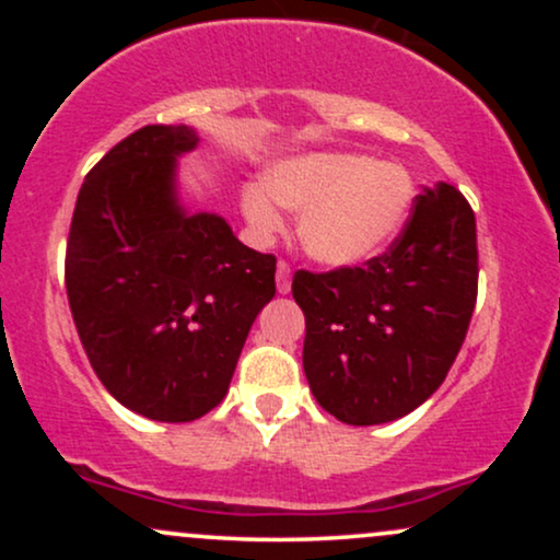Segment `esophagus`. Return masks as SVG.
<instances>
[{
    "label": "esophagus",
    "instance_id": "1",
    "mask_svg": "<svg viewBox=\"0 0 560 560\" xmlns=\"http://www.w3.org/2000/svg\"><path fill=\"white\" fill-rule=\"evenodd\" d=\"M276 289H279V294H289V289H292V271H289L287 262L276 266Z\"/></svg>",
    "mask_w": 560,
    "mask_h": 560
}]
</instances>
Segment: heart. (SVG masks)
Wrapping results in <instances>:
<instances>
[{"instance_id":"b5f03b06","label":"heart","mask_w":560,"mask_h":560,"mask_svg":"<svg viewBox=\"0 0 560 560\" xmlns=\"http://www.w3.org/2000/svg\"><path fill=\"white\" fill-rule=\"evenodd\" d=\"M416 202L413 176L397 163L358 152H302L262 171V186L240 191L244 223L258 242L284 231L276 203L300 213L298 236L307 258L326 268H355L400 236Z\"/></svg>"}]
</instances>
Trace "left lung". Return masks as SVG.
I'll return each instance as SVG.
<instances>
[{
  "label": "left lung",
  "instance_id": "left-lung-1",
  "mask_svg": "<svg viewBox=\"0 0 560 560\" xmlns=\"http://www.w3.org/2000/svg\"><path fill=\"white\" fill-rule=\"evenodd\" d=\"M477 218L445 182L423 186L402 234L363 268L298 271L302 369L334 419H402L445 382L477 302Z\"/></svg>",
  "mask_w": 560,
  "mask_h": 560
}]
</instances>
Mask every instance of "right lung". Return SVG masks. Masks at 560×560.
Listing matches in <instances>:
<instances>
[{
	"mask_svg": "<svg viewBox=\"0 0 560 560\" xmlns=\"http://www.w3.org/2000/svg\"><path fill=\"white\" fill-rule=\"evenodd\" d=\"M197 144L189 126H144L115 144L83 178L66 255L70 313L100 382L128 410L168 423L226 397L276 294L273 255L178 199V158Z\"/></svg>",
	"mask_w": 560,
	"mask_h": 560,
	"instance_id": "add662e5",
	"label": "right lung"
}]
</instances>
